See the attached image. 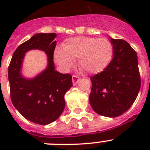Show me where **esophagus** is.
<instances>
[{
  "label": "esophagus",
  "mask_w": 150,
  "mask_h": 150,
  "mask_svg": "<svg viewBox=\"0 0 150 150\" xmlns=\"http://www.w3.org/2000/svg\"><path fill=\"white\" fill-rule=\"evenodd\" d=\"M79 79H80V78H79L78 76H76V75H74V76H72L73 84H74V86H76V85L77 84Z\"/></svg>",
  "instance_id": "esophagus-1"
}]
</instances>
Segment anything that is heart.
<instances>
[{
	"mask_svg": "<svg viewBox=\"0 0 150 150\" xmlns=\"http://www.w3.org/2000/svg\"><path fill=\"white\" fill-rule=\"evenodd\" d=\"M113 55V47L107 38L76 37L66 40L62 50L57 49L55 59L64 70H69L78 60V65L87 73L95 74L109 65Z\"/></svg>",
	"mask_w": 150,
	"mask_h": 150,
	"instance_id": "obj_1",
	"label": "heart"
}]
</instances>
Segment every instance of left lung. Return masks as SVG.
I'll use <instances>...</instances> for the list:
<instances>
[{"label":"left lung","mask_w":150,"mask_h":150,"mask_svg":"<svg viewBox=\"0 0 150 150\" xmlns=\"http://www.w3.org/2000/svg\"><path fill=\"white\" fill-rule=\"evenodd\" d=\"M110 42L112 59L102 72L90 77L89 102L98 114L116 117L134 104L141 81L136 52L124 40L110 38Z\"/></svg>","instance_id":"obj_1"}]
</instances>
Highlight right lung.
<instances>
[{"label":"right lung","mask_w":150,"mask_h":150,"mask_svg":"<svg viewBox=\"0 0 150 150\" xmlns=\"http://www.w3.org/2000/svg\"><path fill=\"white\" fill-rule=\"evenodd\" d=\"M56 36L55 33H40L31 37L16 50L8 67L12 103L26 120L36 124L48 125L62 115L65 107L64 95L73 86L71 74L55 70ZM31 49L45 51L48 65L34 78L26 79L21 68L24 54Z\"/></svg>","instance_id":"1"}]
</instances>
